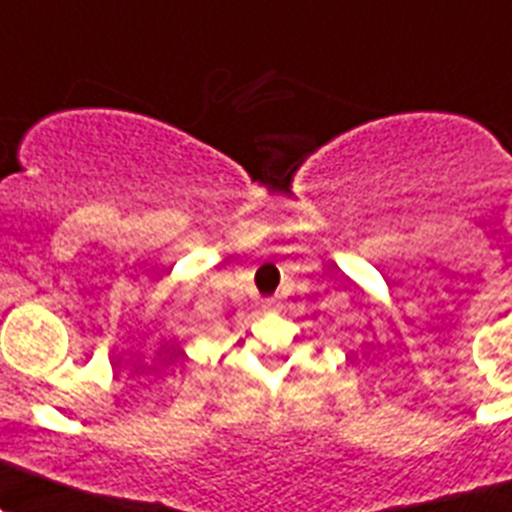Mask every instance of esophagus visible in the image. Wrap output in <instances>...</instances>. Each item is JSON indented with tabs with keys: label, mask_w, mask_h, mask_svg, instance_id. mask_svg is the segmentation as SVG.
<instances>
[{
	"label": "esophagus",
	"mask_w": 512,
	"mask_h": 512,
	"mask_svg": "<svg viewBox=\"0 0 512 512\" xmlns=\"http://www.w3.org/2000/svg\"><path fill=\"white\" fill-rule=\"evenodd\" d=\"M262 307H265V310H277V300H265Z\"/></svg>",
	"instance_id": "obj_1"
}]
</instances>
